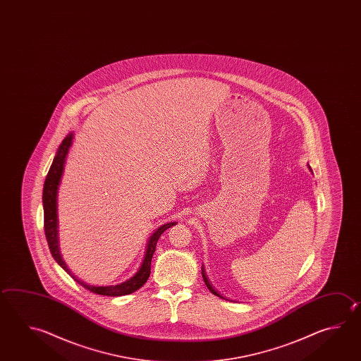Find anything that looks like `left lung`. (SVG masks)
Listing matches in <instances>:
<instances>
[{
  "mask_svg": "<svg viewBox=\"0 0 361 361\" xmlns=\"http://www.w3.org/2000/svg\"><path fill=\"white\" fill-rule=\"evenodd\" d=\"M307 167H309L310 172H313L309 164H307ZM202 276H203V279H204L205 285H207V287H208V290H209V291H211L213 295H216V296H218V298H222V299H224V296H221V295H219V293H218L217 291H216V290L212 287L211 283H209V281H208V279H207V274H205L204 267H202Z\"/></svg>",
  "mask_w": 361,
  "mask_h": 361,
  "instance_id": "left-lung-1",
  "label": "left lung"
}]
</instances>
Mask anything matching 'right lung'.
I'll list each match as a JSON object with an SVG mask.
<instances>
[{
	"label": "right lung",
	"instance_id": "obj_1",
	"mask_svg": "<svg viewBox=\"0 0 361 361\" xmlns=\"http://www.w3.org/2000/svg\"><path fill=\"white\" fill-rule=\"evenodd\" d=\"M73 139H74V133H70L62 140L59 149L56 152L54 162L49 167L46 181H44V186H43L42 199H43V212H44V233L47 238L49 252L56 262L59 263V266L61 267L62 269L68 273L71 279L76 281L79 285H82L84 288L89 290L90 293H98L103 296H123V295L135 293L136 290L140 288L147 282V279H149L150 263H152V257L156 252L158 238H161V235L167 228H170L171 226L176 225V222H170V224L159 226L156 231L150 235L149 240L145 246L147 249H145L142 264L139 267L137 272L131 279H126L125 282L114 286H92L75 277V274H73V272L66 266L65 260L62 259L60 243H59V217H57V192H59V186L61 183L68 149L73 144Z\"/></svg>",
	"mask_w": 361,
	"mask_h": 361
}]
</instances>
